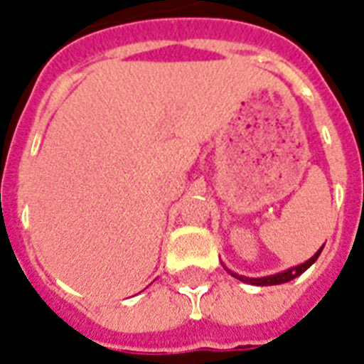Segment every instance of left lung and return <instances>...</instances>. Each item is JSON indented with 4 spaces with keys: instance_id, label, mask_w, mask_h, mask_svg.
I'll use <instances>...</instances> for the list:
<instances>
[{
    "instance_id": "left-lung-1",
    "label": "left lung",
    "mask_w": 364,
    "mask_h": 364,
    "mask_svg": "<svg viewBox=\"0 0 364 364\" xmlns=\"http://www.w3.org/2000/svg\"><path fill=\"white\" fill-rule=\"evenodd\" d=\"M322 248H324V245H322V247L318 248V250H316V252L313 254V256L309 257V259H307V262L300 263V265L291 267V269H287V271L276 272V274H271V276H262V278H248V276H241V274H237V272L230 271L228 267H225V265H223V267H225L226 271H228L230 274L234 276V278L241 279V282H245V284L259 285V287H263V285H279V284H287V282H291V279L298 278V276L302 274V272H306L307 269H309V267H311L313 263L316 262V259H318V256H321V252H322Z\"/></svg>"
}]
</instances>
